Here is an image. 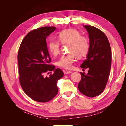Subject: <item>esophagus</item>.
Masks as SVG:
<instances>
[{"label":"esophagus","instance_id":"esophagus-1","mask_svg":"<svg viewBox=\"0 0 126 126\" xmlns=\"http://www.w3.org/2000/svg\"><path fill=\"white\" fill-rule=\"evenodd\" d=\"M72 72V71H67V70H66V71H65L64 72V74H65V75H66V74H70V73H71Z\"/></svg>","mask_w":126,"mask_h":126}]
</instances>
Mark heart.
Listing matches in <instances>:
<instances>
[{
  "label": "heart",
  "mask_w": 126,
  "mask_h": 126,
  "mask_svg": "<svg viewBox=\"0 0 126 126\" xmlns=\"http://www.w3.org/2000/svg\"><path fill=\"white\" fill-rule=\"evenodd\" d=\"M58 38L63 44H69V51L70 53L63 55L57 64L66 69H70L76 61L77 55L82 57L87 55L89 48V40L86 37L81 36V33L75 29H68L63 30L58 35ZM60 44L59 41L51 39L49 41L48 48L51 54L57 56L60 52Z\"/></svg>",
  "instance_id": "heart-1"
}]
</instances>
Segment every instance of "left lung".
<instances>
[{"label": "left lung", "mask_w": 126, "mask_h": 126, "mask_svg": "<svg viewBox=\"0 0 126 126\" xmlns=\"http://www.w3.org/2000/svg\"><path fill=\"white\" fill-rule=\"evenodd\" d=\"M89 35V48L87 59L80 67L89 68L88 74L82 73L78 85L85 96L94 97L105 88L111 65V50L107 37L101 30L90 25L83 26Z\"/></svg>", "instance_id": "obj_1"}]
</instances>
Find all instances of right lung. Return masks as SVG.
Here are the masks:
<instances>
[{
    "mask_svg": "<svg viewBox=\"0 0 126 126\" xmlns=\"http://www.w3.org/2000/svg\"><path fill=\"white\" fill-rule=\"evenodd\" d=\"M55 27H44L29 32L22 41L18 54L19 81L22 89L32 100L46 102L58 93L57 83L63 76V71L49 64L51 62L46 38ZM52 74L45 77L46 72Z\"/></svg>",
    "mask_w": 126,
    "mask_h": 126,
    "instance_id": "obj_1",
    "label": "right lung"
}]
</instances>
